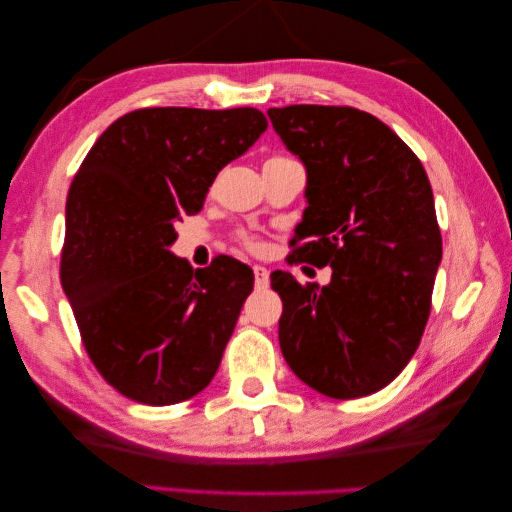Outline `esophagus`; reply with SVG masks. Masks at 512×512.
Returning a JSON list of instances; mask_svg holds the SVG:
<instances>
[{
    "label": "esophagus",
    "mask_w": 512,
    "mask_h": 512,
    "mask_svg": "<svg viewBox=\"0 0 512 512\" xmlns=\"http://www.w3.org/2000/svg\"><path fill=\"white\" fill-rule=\"evenodd\" d=\"M253 275H255V286L262 290L268 286V270L264 266H253Z\"/></svg>",
    "instance_id": "esophagus-1"
}]
</instances>
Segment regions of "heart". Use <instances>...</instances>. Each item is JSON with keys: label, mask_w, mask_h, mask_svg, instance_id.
<instances>
[{"label": "heart", "mask_w": 512, "mask_h": 512, "mask_svg": "<svg viewBox=\"0 0 512 512\" xmlns=\"http://www.w3.org/2000/svg\"><path fill=\"white\" fill-rule=\"evenodd\" d=\"M237 242H239V246H242V248L250 250V253H257V250L262 248V239H259L255 233H250V231H239L237 233Z\"/></svg>", "instance_id": "heart-1"}]
</instances>
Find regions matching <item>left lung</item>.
Here are the masks:
<instances>
[{"label": "left lung", "mask_w": 512, "mask_h": 512, "mask_svg": "<svg viewBox=\"0 0 512 512\" xmlns=\"http://www.w3.org/2000/svg\"><path fill=\"white\" fill-rule=\"evenodd\" d=\"M268 116L308 171L292 262L332 268L323 288L270 275L284 303L281 352L323 396L374 394L405 369L429 321L442 235L427 171L394 129L356 107L288 105Z\"/></svg>", "instance_id": "8db88e82"}]
</instances>
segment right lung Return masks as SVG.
<instances>
[{
	"mask_svg": "<svg viewBox=\"0 0 512 512\" xmlns=\"http://www.w3.org/2000/svg\"><path fill=\"white\" fill-rule=\"evenodd\" d=\"M266 127L255 107H143L107 127L76 171L61 286L90 361L123 396L176 405L220 367L253 270L226 255L193 270L169 246Z\"/></svg>",
	"mask_w": 512,
	"mask_h": 512,
	"instance_id": "1",
	"label": "right lung"
}]
</instances>
